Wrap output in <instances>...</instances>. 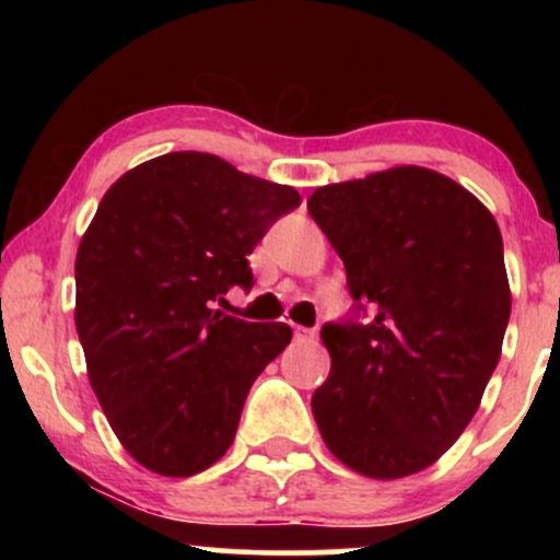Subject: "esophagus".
Instances as JSON below:
<instances>
[{"mask_svg": "<svg viewBox=\"0 0 560 560\" xmlns=\"http://www.w3.org/2000/svg\"><path fill=\"white\" fill-rule=\"evenodd\" d=\"M294 339H298V342H313V339H316V331L298 326V329H294Z\"/></svg>", "mask_w": 560, "mask_h": 560, "instance_id": "esophagus-1", "label": "esophagus"}]
</instances>
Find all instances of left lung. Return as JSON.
<instances>
[{
	"label": "left lung",
	"mask_w": 560,
	"mask_h": 560,
	"mask_svg": "<svg viewBox=\"0 0 560 560\" xmlns=\"http://www.w3.org/2000/svg\"><path fill=\"white\" fill-rule=\"evenodd\" d=\"M307 213L355 300L350 318L320 329L331 355L311 400L320 436L363 477L423 471L464 434L503 350L511 289L498 223L419 165L320 186Z\"/></svg>",
	"instance_id": "8db88e82"
}]
</instances>
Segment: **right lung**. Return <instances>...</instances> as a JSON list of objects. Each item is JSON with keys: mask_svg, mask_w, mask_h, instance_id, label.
<instances>
[{"mask_svg": "<svg viewBox=\"0 0 560 560\" xmlns=\"http://www.w3.org/2000/svg\"><path fill=\"white\" fill-rule=\"evenodd\" d=\"M298 205L292 186L208 152L147 160L102 197L75 255V331L115 436L150 471L221 460L249 387L292 339L213 302L253 289L247 255Z\"/></svg>", "mask_w": 560, "mask_h": 560, "instance_id": "1", "label": "right lung"}]
</instances>
